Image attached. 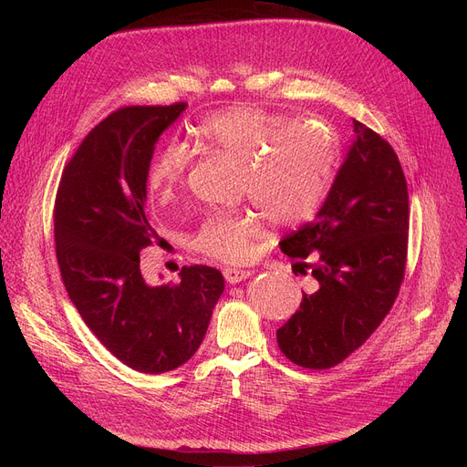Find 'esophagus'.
Listing matches in <instances>:
<instances>
[{"instance_id": "1", "label": "esophagus", "mask_w": 467, "mask_h": 467, "mask_svg": "<svg viewBox=\"0 0 467 467\" xmlns=\"http://www.w3.org/2000/svg\"><path fill=\"white\" fill-rule=\"evenodd\" d=\"M254 273L252 271H244V268H225L223 276L227 280V284H238L244 282L246 278H250Z\"/></svg>"}]
</instances>
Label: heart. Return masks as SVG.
<instances>
[{
  "instance_id": "heart-1",
  "label": "heart",
  "mask_w": 467,
  "mask_h": 467,
  "mask_svg": "<svg viewBox=\"0 0 467 467\" xmlns=\"http://www.w3.org/2000/svg\"><path fill=\"white\" fill-rule=\"evenodd\" d=\"M206 151L242 166V187L273 225L310 219L331 187L335 134L317 122L296 120L257 106H233L204 117L192 130ZM191 155L168 143L147 168V187L159 202L174 201L187 180ZM259 219L248 212L213 213L196 233L194 248L225 263L252 257Z\"/></svg>"
}]
</instances>
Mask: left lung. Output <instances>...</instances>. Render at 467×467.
Wrapping results in <instances>:
<instances>
[{
	"mask_svg": "<svg viewBox=\"0 0 467 467\" xmlns=\"http://www.w3.org/2000/svg\"><path fill=\"white\" fill-rule=\"evenodd\" d=\"M356 140L314 221L280 242L316 289L276 331L284 356L329 369L369 338L394 306L409 250V192L400 159L354 119Z\"/></svg>",
	"mask_w": 467,
	"mask_h": 467,
	"instance_id": "obj_1",
	"label": "left lung"
}]
</instances>
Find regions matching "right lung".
I'll return each mask as SVG.
<instances>
[{
    "mask_svg": "<svg viewBox=\"0 0 467 467\" xmlns=\"http://www.w3.org/2000/svg\"><path fill=\"white\" fill-rule=\"evenodd\" d=\"M185 106H129L98 122L64 166L53 212L71 303L119 361L147 375L176 369L199 350L225 289L206 265H185L174 285H150L140 268V252L159 242L145 217L147 168Z\"/></svg>",
    "mask_w": 467,
    "mask_h": 467,
    "instance_id": "obj_1",
    "label": "right lung"
}]
</instances>
